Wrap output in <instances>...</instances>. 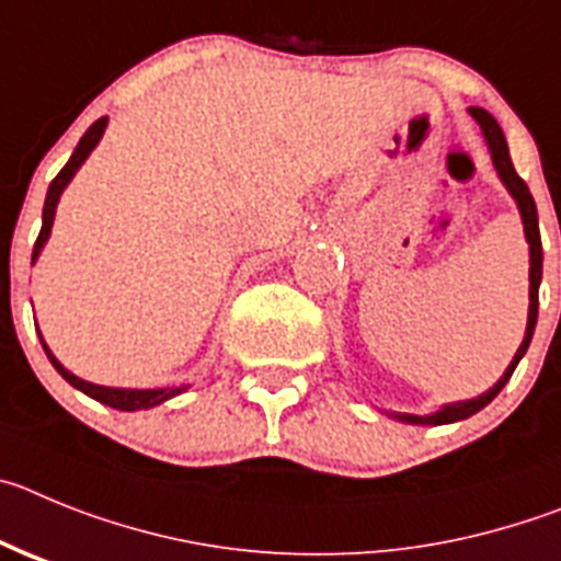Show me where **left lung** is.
I'll use <instances>...</instances> for the list:
<instances>
[{
  "instance_id": "8db88e82",
  "label": "left lung",
  "mask_w": 561,
  "mask_h": 561,
  "mask_svg": "<svg viewBox=\"0 0 561 561\" xmlns=\"http://www.w3.org/2000/svg\"><path fill=\"white\" fill-rule=\"evenodd\" d=\"M469 114L478 119V125H481L483 136H486L489 142V150H492V161L494 168H497V173H501L503 184L508 186V193L514 195V201H517L519 206V215H523V226H526V237H528V245H531V293H528V299H531V305H528V327H526V337H523V343H519L517 355H514V360L508 363L506 375L501 377V380L494 382V388H489L486 393H481V397H476V400H467V402H453V405H444L442 411L431 413V416H400L405 419V422H413V425H447V422H458V419H467L472 416V413H478L481 408H486L489 402L497 397V393L503 391V386L508 382V377L514 375V368H517L519 357L526 355L528 343H531V335H534V327H537V310H539V282H542V240H539V220H537V204H534V195L531 190H528V184L517 175V170H514L512 164V156H508V145H506V136H503L501 125H497V119L489 114V111L478 108V105H472L469 108Z\"/></svg>"
}]
</instances>
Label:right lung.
Masks as SVG:
<instances>
[{"label":"right lung","instance_id":"right-lung-1","mask_svg":"<svg viewBox=\"0 0 561 561\" xmlns=\"http://www.w3.org/2000/svg\"><path fill=\"white\" fill-rule=\"evenodd\" d=\"M105 123H108V117H100L98 123L89 125V130H85V134L80 136V142H78V148H75V153L69 156V161H67V164H64V170H60V173L53 179V184H49L47 201H44L42 231H38V240H35V245H33V262H35V256L42 254L44 243H47L49 229H53L55 206H58V198H60V193H64V186H67L69 181H72V175L78 173V168L85 161V156L92 153L94 145L100 142V136H103V130H105ZM42 346H44V352H47L49 363H53V366L58 368V375L64 377V380H67L69 386H75V388H78V391L89 393L92 400L103 402V405L117 408V411H139V408H153V405H159V402L170 400V397H175V393H179V388H150V391H136V388L94 386V382L80 380V377H75L72 371H67V368L60 366V363L55 360L53 352L47 350V343H44V337H42Z\"/></svg>","mask_w":561,"mask_h":561}]
</instances>
